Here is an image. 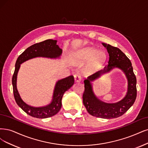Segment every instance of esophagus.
<instances>
[{"label": "esophagus", "instance_id": "1", "mask_svg": "<svg viewBox=\"0 0 148 148\" xmlns=\"http://www.w3.org/2000/svg\"><path fill=\"white\" fill-rule=\"evenodd\" d=\"M74 80L76 82H79L81 81L82 79V77L81 75L79 74V73H76L74 75Z\"/></svg>", "mask_w": 148, "mask_h": 148}]
</instances>
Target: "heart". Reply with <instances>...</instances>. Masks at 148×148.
I'll use <instances>...</instances> for the list:
<instances>
[{
    "mask_svg": "<svg viewBox=\"0 0 148 148\" xmlns=\"http://www.w3.org/2000/svg\"><path fill=\"white\" fill-rule=\"evenodd\" d=\"M106 53L103 51H97L94 48L86 47L82 49L77 54L76 58L80 62H85L92 58L90 61V67L96 68L103 62L106 59Z\"/></svg>",
    "mask_w": 148,
    "mask_h": 148,
    "instance_id": "obj_1",
    "label": "heart"
}]
</instances>
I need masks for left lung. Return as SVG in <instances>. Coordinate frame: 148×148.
I'll use <instances>...</instances> for the list:
<instances>
[{
	"instance_id": "left-lung-1",
	"label": "left lung",
	"mask_w": 148,
	"mask_h": 148,
	"mask_svg": "<svg viewBox=\"0 0 148 148\" xmlns=\"http://www.w3.org/2000/svg\"><path fill=\"white\" fill-rule=\"evenodd\" d=\"M109 53L108 66L103 71H98L90 75L84 81L85 91L83 94V103L91 115L97 118L112 119L122 116L132 106L136 97V79L134 73L130 60L116 47L102 43ZM114 67L121 69L128 80V93L124 99L116 103L107 104L98 100L94 95L90 83L102 73L110 71Z\"/></svg>"
}]
</instances>
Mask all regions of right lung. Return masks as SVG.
Wrapping results in <instances>:
<instances>
[{
    "instance_id": "right-lung-1",
    "label": "right lung",
    "mask_w": 148,
    "mask_h": 148,
    "mask_svg": "<svg viewBox=\"0 0 148 148\" xmlns=\"http://www.w3.org/2000/svg\"><path fill=\"white\" fill-rule=\"evenodd\" d=\"M57 41L47 40L44 41L34 44L29 47L18 57L15 64V69L12 77L13 90L14 99L17 104L27 114L36 118H46L56 114L62 107V99L63 94L74 83L73 75L58 80L56 85L52 102L50 104L42 107H33L29 106L21 99L16 88V79L20 68V64L29 59L43 57L48 58L59 57L62 52V49L57 45Z\"/></svg>"
}]
</instances>
